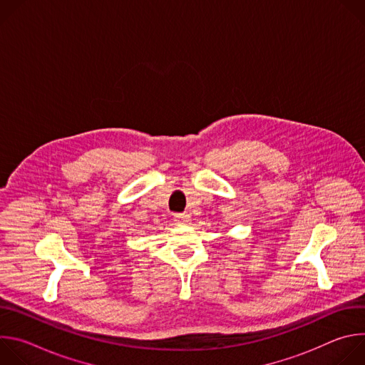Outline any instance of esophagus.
Listing matches in <instances>:
<instances>
[{"label":"esophagus","instance_id":"1","mask_svg":"<svg viewBox=\"0 0 365 365\" xmlns=\"http://www.w3.org/2000/svg\"><path fill=\"white\" fill-rule=\"evenodd\" d=\"M175 221L178 222V224H189L190 222V217L187 215V214H176L175 215Z\"/></svg>","mask_w":365,"mask_h":365}]
</instances>
